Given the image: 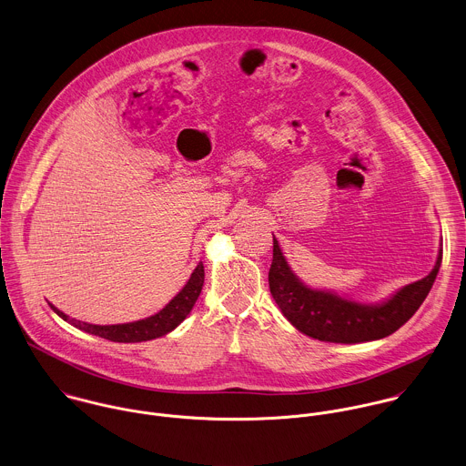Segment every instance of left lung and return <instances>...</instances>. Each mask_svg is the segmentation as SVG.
Listing matches in <instances>:
<instances>
[{"mask_svg": "<svg viewBox=\"0 0 466 466\" xmlns=\"http://www.w3.org/2000/svg\"><path fill=\"white\" fill-rule=\"evenodd\" d=\"M441 258L443 250H440L436 267L427 278L407 284L383 304L368 306L304 286L291 274L274 238L268 284L282 315L300 333L322 342H370L394 333L418 311L438 276Z\"/></svg>", "mask_w": 466, "mask_h": 466, "instance_id": "8db88e82", "label": "left lung"}]
</instances>
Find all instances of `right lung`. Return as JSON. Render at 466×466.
Returning a JSON list of instances; mask_svg holds the SVG:
<instances>
[{"mask_svg":"<svg viewBox=\"0 0 466 466\" xmlns=\"http://www.w3.org/2000/svg\"><path fill=\"white\" fill-rule=\"evenodd\" d=\"M203 279H205V270H203V263H199L196 267V270L192 272L188 282L184 286V289L164 309H160L153 317H147V319L137 320V322H129V324L95 326V324H86V322L70 319L57 308H54V306L52 308L61 319H65L66 322H70L72 326H76L86 333H92V335L113 340V342H144V340H153V339H158V337L173 331L186 319L201 293Z\"/></svg>","mask_w":466,"mask_h":466,"instance_id":"1","label":"right lung"}]
</instances>
